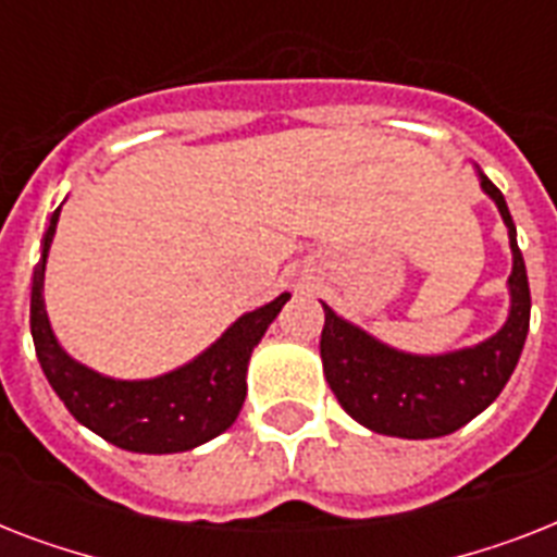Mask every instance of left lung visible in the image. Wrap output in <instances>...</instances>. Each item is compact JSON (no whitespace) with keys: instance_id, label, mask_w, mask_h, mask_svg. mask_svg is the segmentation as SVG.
<instances>
[{"instance_id":"8db88e82","label":"left lung","mask_w":557,"mask_h":557,"mask_svg":"<svg viewBox=\"0 0 557 557\" xmlns=\"http://www.w3.org/2000/svg\"><path fill=\"white\" fill-rule=\"evenodd\" d=\"M474 170L483 193L500 210L503 225L509 227L511 248L509 318L492 338L440 356H419L389 347L323 304V375L341 407L372 433L398 440L448 436L500 396L520 361L532 312L527 262L503 193L476 164Z\"/></svg>"}]
</instances>
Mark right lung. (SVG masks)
<instances>
[{
	"instance_id": "1",
	"label": "right lung",
	"mask_w": 557,
	"mask_h": 557,
	"mask_svg": "<svg viewBox=\"0 0 557 557\" xmlns=\"http://www.w3.org/2000/svg\"><path fill=\"white\" fill-rule=\"evenodd\" d=\"M57 222L60 208L51 213L34 269L30 335L39 367L69 413L83 428L133 454H182L225 433L243 410L248 389L245 372L253 347L292 295L283 292L271 304L236 318L222 338L176 370L161 372L156 379H112L69 356L48 321L42 283Z\"/></svg>"
}]
</instances>
